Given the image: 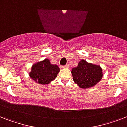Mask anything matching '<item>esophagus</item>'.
I'll return each instance as SVG.
<instances>
[{"mask_svg":"<svg viewBox=\"0 0 127 127\" xmlns=\"http://www.w3.org/2000/svg\"><path fill=\"white\" fill-rule=\"evenodd\" d=\"M62 68H69V65H68V64H66V65H65V66H62Z\"/></svg>","mask_w":127,"mask_h":127,"instance_id":"obj_1","label":"esophagus"}]
</instances>
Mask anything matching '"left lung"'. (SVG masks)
I'll use <instances>...</instances> for the list:
<instances>
[{"instance_id": "obj_1", "label": "left lung", "mask_w": 127, "mask_h": 127, "mask_svg": "<svg viewBox=\"0 0 127 127\" xmlns=\"http://www.w3.org/2000/svg\"><path fill=\"white\" fill-rule=\"evenodd\" d=\"M71 73L74 82L84 89L94 86L103 77L100 66L89 63L84 59L80 61L77 66L72 69Z\"/></svg>"}]
</instances>
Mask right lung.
Here are the masks:
<instances>
[{
    "label": "right lung",
    "mask_w": 127,
    "mask_h": 127,
    "mask_svg": "<svg viewBox=\"0 0 127 127\" xmlns=\"http://www.w3.org/2000/svg\"><path fill=\"white\" fill-rule=\"evenodd\" d=\"M59 71L57 64H52L49 60L45 59L33 64L29 75L37 83L45 85L55 79Z\"/></svg>",
    "instance_id": "right-lung-1"
}]
</instances>
